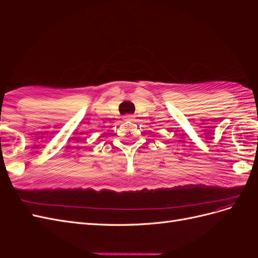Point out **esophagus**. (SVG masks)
<instances>
[{"instance_id":"1","label":"esophagus","mask_w":258,"mask_h":258,"mask_svg":"<svg viewBox=\"0 0 258 258\" xmlns=\"http://www.w3.org/2000/svg\"><path fill=\"white\" fill-rule=\"evenodd\" d=\"M134 118H135L134 115H126V116H124V119H126V120H134Z\"/></svg>"}]
</instances>
